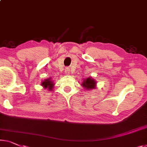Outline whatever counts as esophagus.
<instances>
[{"mask_svg": "<svg viewBox=\"0 0 147 147\" xmlns=\"http://www.w3.org/2000/svg\"><path fill=\"white\" fill-rule=\"evenodd\" d=\"M65 74H69V72H70V69H69V68L67 67L66 69H65Z\"/></svg>", "mask_w": 147, "mask_h": 147, "instance_id": "1", "label": "esophagus"}]
</instances>
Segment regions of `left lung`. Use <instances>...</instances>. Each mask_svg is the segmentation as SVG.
<instances>
[{
	"label": "left lung",
	"instance_id": "1",
	"mask_svg": "<svg viewBox=\"0 0 147 147\" xmlns=\"http://www.w3.org/2000/svg\"><path fill=\"white\" fill-rule=\"evenodd\" d=\"M82 85L84 88L90 90V89H94L96 86V81L90 78H87L86 80H83V82Z\"/></svg>",
	"mask_w": 147,
	"mask_h": 147
}]
</instances>
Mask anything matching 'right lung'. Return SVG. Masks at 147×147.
<instances>
[{"label": "right lung", "mask_w": 147, "mask_h": 147, "mask_svg": "<svg viewBox=\"0 0 147 147\" xmlns=\"http://www.w3.org/2000/svg\"><path fill=\"white\" fill-rule=\"evenodd\" d=\"M41 84H42V86L44 88H47L49 90H51L53 87V84L52 81L50 80V78L47 80L45 79V81H43V82L41 83Z\"/></svg>", "instance_id": "add662e5"}]
</instances>
